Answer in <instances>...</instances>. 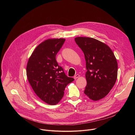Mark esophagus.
<instances>
[{
    "instance_id": "esophagus-1",
    "label": "esophagus",
    "mask_w": 135,
    "mask_h": 135,
    "mask_svg": "<svg viewBox=\"0 0 135 135\" xmlns=\"http://www.w3.org/2000/svg\"><path fill=\"white\" fill-rule=\"evenodd\" d=\"M79 78H80V75H79V74L75 75L74 76V78L75 80H76V79H78Z\"/></svg>"
}]
</instances>
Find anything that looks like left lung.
<instances>
[{
	"mask_svg": "<svg viewBox=\"0 0 135 135\" xmlns=\"http://www.w3.org/2000/svg\"><path fill=\"white\" fill-rule=\"evenodd\" d=\"M75 41L83 52L86 61L87 85L84 93L93 101L103 99L117 79L116 57L107 45L94 38L78 37Z\"/></svg>",
	"mask_w": 135,
	"mask_h": 135,
	"instance_id": "obj_1",
	"label": "left lung"
}]
</instances>
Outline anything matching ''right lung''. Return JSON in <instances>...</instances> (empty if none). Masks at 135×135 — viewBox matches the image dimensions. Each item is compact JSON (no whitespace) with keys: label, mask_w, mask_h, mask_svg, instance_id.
I'll return each mask as SVG.
<instances>
[{"label":"right lung","mask_w":135,"mask_h":135,"mask_svg":"<svg viewBox=\"0 0 135 135\" xmlns=\"http://www.w3.org/2000/svg\"><path fill=\"white\" fill-rule=\"evenodd\" d=\"M64 38H51L38 45L27 65L28 80L35 93L45 103L54 105L63 97L66 86L74 79L67 77L55 59Z\"/></svg>","instance_id":"1"}]
</instances>
